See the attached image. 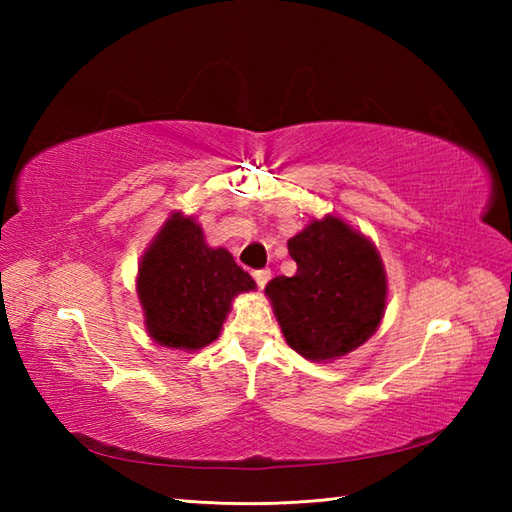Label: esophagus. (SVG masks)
<instances>
[{
    "label": "esophagus",
    "instance_id": "obj_1",
    "mask_svg": "<svg viewBox=\"0 0 512 512\" xmlns=\"http://www.w3.org/2000/svg\"><path fill=\"white\" fill-rule=\"evenodd\" d=\"M253 279L257 281L259 288H264L268 284L270 279V270L268 268H259V270H253Z\"/></svg>",
    "mask_w": 512,
    "mask_h": 512
}]
</instances>
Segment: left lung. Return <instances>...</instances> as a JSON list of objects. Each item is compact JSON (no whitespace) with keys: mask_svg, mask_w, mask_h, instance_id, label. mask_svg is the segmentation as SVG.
<instances>
[{"mask_svg":"<svg viewBox=\"0 0 512 512\" xmlns=\"http://www.w3.org/2000/svg\"><path fill=\"white\" fill-rule=\"evenodd\" d=\"M288 253L297 273L266 286L288 345L310 361L356 350L385 312L387 279L376 248L328 215L288 239Z\"/></svg>","mask_w":512,"mask_h":512,"instance_id":"left-lung-1","label":"left lung"}]
</instances>
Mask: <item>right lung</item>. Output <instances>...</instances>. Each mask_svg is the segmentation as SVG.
I'll return each instance as SVG.
<instances>
[{"instance_id": "add662e5", "label": "right lung", "mask_w": 512, "mask_h": 512, "mask_svg": "<svg viewBox=\"0 0 512 512\" xmlns=\"http://www.w3.org/2000/svg\"><path fill=\"white\" fill-rule=\"evenodd\" d=\"M255 288L224 248L206 246L202 228L176 213L138 270V297L151 339L176 350H200L217 339L239 292Z\"/></svg>"}]
</instances>
